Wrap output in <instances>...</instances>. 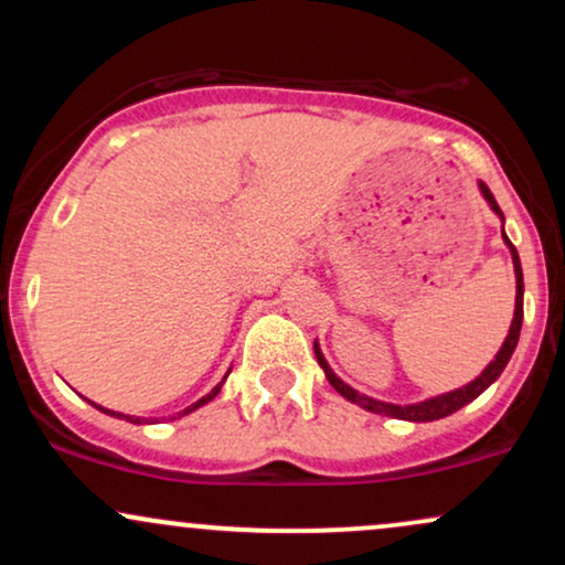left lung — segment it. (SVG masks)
<instances>
[{
  "mask_svg": "<svg viewBox=\"0 0 565 565\" xmlns=\"http://www.w3.org/2000/svg\"><path fill=\"white\" fill-rule=\"evenodd\" d=\"M481 188L483 199L489 201L491 210L497 212L499 220L504 223V215L502 210H499L497 199L491 196L489 185L486 183H478ZM502 238L504 244L510 246V255H512V268H515V313H512V323H510V332L504 337L502 348H499V353L494 355V361H491L489 366L483 369L481 374H478L476 380L468 382L465 387H457V391L451 393H444V395H436V398H427V401H419V404H406V406H398V404H387V401H377V398H369V395L353 391V387L345 385L337 374L329 369L327 359H323L319 342H313V350H316V359H319V364L323 369V374H327V380L332 382V387L337 393L342 395V398H348L350 404H359L361 408H366V412H374V414H385V417H395V419H406V423H433V419H444L449 417V414L459 412L462 406H468L470 401H476L478 395H481L486 387L491 385V382H497L499 374L504 372V366H508L512 350L518 345V337H521V323H523V270H521V257H518V249L512 246V242L508 236H504V228H502Z\"/></svg>",
  "mask_w": 565,
  "mask_h": 565,
  "instance_id": "obj_1",
  "label": "left lung"
}]
</instances>
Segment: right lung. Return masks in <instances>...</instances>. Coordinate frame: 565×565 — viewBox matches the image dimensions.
Here are the masks:
<instances>
[{
  "label": "right lung",
  "instance_id": "right-lung-1",
  "mask_svg": "<svg viewBox=\"0 0 565 565\" xmlns=\"http://www.w3.org/2000/svg\"><path fill=\"white\" fill-rule=\"evenodd\" d=\"M220 387H223V382H220V385H215V387H212V393H206V395H204V398H199V401H196V404H191V406H188V408H183V412H180V414H178V417H183V414H191V412H196V408H199V406L210 404V401H212V398H215V395L220 393ZM89 404H93V401H89ZM93 406H95V408H100V412H103V414H111V417L127 419V423H135V425H140V423H142V419H140V417H129V414H121V412H111V408H103V406H97V404H93Z\"/></svg>",
  "mask_w": 565,
  "mask_h": 565
}]
</instances>
